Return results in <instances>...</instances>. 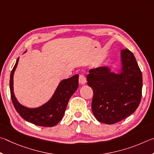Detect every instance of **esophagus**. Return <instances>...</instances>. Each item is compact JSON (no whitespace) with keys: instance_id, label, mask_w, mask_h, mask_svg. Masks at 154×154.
Here are the masks:
<instances>
[{"instance_id":"34e87169","label":"esophagus","mask_w":154,"mask_h":154,"mask_svg":"<svg viewBox=\"0 0 154 154\" xmlns=\"http://www.w3.org/2000/svg\"><path fill=\"white\" fill-rule=\"evenodd\" d=\"M79 82L81 85H85L86 83V78L84 74H80L79 75Z\"/></svg>"}]
</instances>
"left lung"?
<instances>
[{"label": "left lung", "mask_w": 154, "mask_h": 154, "mask_svg": "<svg viewBox=\"0 0 154 154\" xmlns=\"http://www.w3.org/2000/svg\"><path fill=\"white\" fill-rule=\"evenodd\" d=\"M120 74L107 67L91 69L87 84L93 91L92 111L99 122L113 125L136 111L141 100L142 73L133 53L121 51Z\"/></svg>", "instance_id": "8db88e82"}]
</instances>
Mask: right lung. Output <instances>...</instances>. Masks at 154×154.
I'll use <instances>...</instances> for the list:
<instances>
[{
  "label": "right lung",
  "mask_w": 154,
  "mask_h": 154,
  "mask_svg": "<svg viewBox=\"0 0 154 154\" xmlns=\"http://www.w3.org/2000/svg\"><path fill=\"white\" fill-rule=\"evenodd\" d=\"M18 61L19 58L11 73L9 82L11 98L16 111L23 119L35 125L45 127L55 126L62 119L69 99L79 87V74L62 80L52 97L43 106L37 108H28L19 103L13 93V74Z\"/></svg>",
  "instance_id": "obj_1"
}]
</instances>
